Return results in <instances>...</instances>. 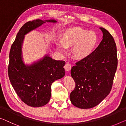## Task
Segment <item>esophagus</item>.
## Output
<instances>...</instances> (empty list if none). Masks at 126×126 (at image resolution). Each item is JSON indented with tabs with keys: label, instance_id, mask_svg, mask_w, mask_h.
I'll use <instances>...</instances> for the list:
<instances>
[{
	"label": "esophagus",
	"instance_id": "34e87169",
	"mask_svg": "<svg viewBox=\"0 0 126 126\" xmlns=\"http://www.w3.org/2000/svg\"><path fill=\"white\" fill-rule=\"evenodd\" d=\"M71 68H72V66L69 63H66L64 65V69L65 71H69L71 69Z\"/></svg>",
	"mask_w": 126,
	"mask_h": 126
}]
</instances>
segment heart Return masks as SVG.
Returning <instances> with one entry per match:
<instances>
[{
	"instance_id": "heart-1",
	"label": "heart",
	"mask_w": 126,
	"mask_h": 126,
	"mask_svg": "<svg viewBox=\"0 0 126 126\" xmlns=\"http://www.w3.org/2000/svg\"><path fill=\"white\" fill-rule=\"evenodd\" d=\"M97 42V37L93 32L81 28H72L64 32L61 41L57 45L60 51L67 52V47L74 46L72 54L77 59H82L89 55Z\"/></svg>"
}]
</instances>
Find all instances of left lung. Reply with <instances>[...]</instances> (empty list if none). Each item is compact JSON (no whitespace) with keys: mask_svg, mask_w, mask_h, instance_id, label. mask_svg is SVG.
Returning a JSON list of instances; mask_svg holds the SVG:
<instances>
[{"mask_svg":"<svg viewBox=\"0 0 126 126\" xmlns=\"http://www.w3.org/2000/svg\"><path fill=\"white\" fill-rule=\"evenodd\" d=\"M103 39L92 53L76 63L71 74L75 82L70 94L72 104L80 109L97 106L111 91L118 65L113 37L103 28Z\"/></svg>","mask_w":126,"mask_h":126,"instance_id":"1","label":"left lung"}]
</instances>
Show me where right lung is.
Returning a JSON list of instances; mask_svg holds the SVG:
<instances>
[{
    "instance_id": "obj_1",
    "label": "right lung",
    "mask_w": 126,
    "mask_h": 126,
    "mask_svg": "<svg viewBox=\"0 0 126 126\" xmlns=\"http://www.w3.org/2000/svg\"><path fill=\"white\" fill-rule=\"evenodd\" d=\"M46 21L57 22L54 20H34L24 24L17 34L9 51V80L22 102L32 107H41L47 104L51 97L52 82L65 75L64 61H55L46 56L38 62L28 66L22 61L24 35Z\"/></svg>"
}]
</instances>
